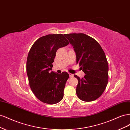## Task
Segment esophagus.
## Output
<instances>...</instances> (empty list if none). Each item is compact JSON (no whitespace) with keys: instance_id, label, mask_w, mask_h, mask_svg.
<instances>
[{"instance_id":"esophagus-1","label":"esophagus","mask_w":130,"mask_h":130,"mask_svg":"<svg viewBox=\"0 0 130 130\" xmlns=\"http://www.w3.org/2000/svg\"><path fill=\"white\" fill-rule=\"evenodd\" d=\"M69 77H73L74 76V75L73 74H71V73H69Z\"/></svg>"}]
</instances>
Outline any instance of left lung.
Masks as SVG:
<instances>
[{"instance_id":"1","label":"left lung","mask_w":130,"mask_h":130,"mask_svg":"<svg viewBox=\"0 0 130 130\" xmlns=\"http://www.w3.org/2000/svg\"><path fill=\"white\" fill-rule=\"evenodd\" d=\"M76 55V63L85 74L78 80L76 92L84 101H92L99 98L108 84V65L105 54L96 41L84 34H64Z\"/></svg>"}]
</instances>
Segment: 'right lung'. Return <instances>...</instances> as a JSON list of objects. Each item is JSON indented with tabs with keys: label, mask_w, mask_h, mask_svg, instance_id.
Instances as JSON below:
<instances>
[{
	"label": "right lung",
	"mask_w": 130,
	"mask_h": 130,
	"mask_svg": "<svg viewBox=\"0 0 130 130\" xmlns=\"http://www.w3.org/2000/svg\"><path fill=\"white\" fill-rule=\"evenodd\" d=\"M68 44L62 34L48 35L38 38L29 51L26 61L29 85L35 95L43 103L55 104L63 98L69 74L51 70L57 49Z\"/></svg>",
	"instance_id": "obj_1"
}]
</instances>
